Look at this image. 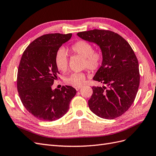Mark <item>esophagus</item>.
Masks as SVG:
<instances>
[{"instance_id": "34e87169", "label": "esophagus", "mask_w": 156, "mask_h": 156, "mask_svg": "<svg viewBox=\"0 0 156 156\" xmlns=\"http://www.w3.org/2000/svg\"><path fill=\"white\" fill-rule=\"evenodd\" d=\"M81 88V87H75V89H76V90H79V89Z\"/></svg>"}]
</instances>
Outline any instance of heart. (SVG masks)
Wrapping results in <instances>:
<instances>
[{
    "instance_id": "b5f03b06",
    "label": "heart",
    "mask_w": 156,
    "mask_h": 156,
    "mask_svg": "<svg viewBox=\"0 0 156 156\" xmlns=\"http://www.w3.org/2000/svg\"><path fill=\"white\" fill-rule=\"evenodd\" d=\"M71 50L74 54L84 57L83 67L87 68L91 72L97 71L100 67L102 55L100 51L94 50L92 45L84 40H79L71 46ZM56 67L61 72H65L68 67V57L66 50L61 48L56 51L55 56ZM65 82L74 87H81L85 81V75L83 73L74 72L66 77Z\"/></svg>"
}]
</instances>
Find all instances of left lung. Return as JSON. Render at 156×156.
Segmentation results:
<instances>
[{"mask_svg":"<svg viewBox=\"0 0 156 156\" xmlns=\"http://www.w3.org/2000/svg\"><path fill=\"white\" fill-rule=\"evenodd\" d=\"M82 39L100 46L103 62L93 79L107 87H92L90 109L102 119L112 120L133 103L140 83L139 62L131 47L117 33L94 29L77 33Z\"/></svg>","mask_w":156,"mask_h":156,"instance_id":"left-lung-1","label":"left lung"}]
</instances>
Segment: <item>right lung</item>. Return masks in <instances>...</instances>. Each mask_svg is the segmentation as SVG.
<instances>
[{
  "instance_id": "1",
  "label": "right lung",
  "mask_w": 156,
  "mask_h": 156,
  "mask_svg": "<svg viewBox=\"0 0 156 156\" xmlns=\"http://www.w3.org/2000/svg\"><path fill=\"white\" fill-rule=\"evenodd\" d=\"M72 34H47L37 37L27 47L19 65L17 88L26 109L37 119L53 121L69 109L76 90L71 86L51 88L59 73L55 56Z\"/></svg>"
}]
</instances>
